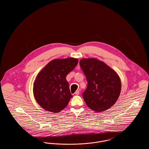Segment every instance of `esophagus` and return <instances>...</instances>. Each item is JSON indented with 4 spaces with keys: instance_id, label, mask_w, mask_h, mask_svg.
<instances>
[{
    "instance_id": "34e87169",
    "label": "esophagus",
    "mask_w": 149,
    "mask_h": 149,
    "mask_svg": "<svg viewBox=\"0 0 149 149\" xmlns=\"http://www.w3.org/2000/svg\"><path fill=\"white\" fill-rule=\"evenodd\" d=\"M79 93H80V92H79V91H77L75 93V94H76V95H79Z\"/></svg>"
}]
</instances>
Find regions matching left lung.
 <instances>
[{
	"label": "left lung",
	"instance_id": "1",
	"mask_svg": "<svg viewBox=\"0 0 149 149\" xmlns=\"http://www.w3.org/2000/svg\"><path fill=\"white\" fill-rule=\"evenodd\" d=\"M79 64L88 81L83 93L86 105L96 112L109 109L120 95L121 81L118 74L96 58H82Z\"/></svg>",
	"mask_w": 149,
	"mask_h": 149
}]
</instances>
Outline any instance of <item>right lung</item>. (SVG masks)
Segmentation results:
<instances>
[{"label": "right lung", "instance_id": "right-lung-1", "mask_svg": "<svg viewBox=\"0 0 149 149\" xmlns=\"http://www.w3.org/2000/svg\"><path fill=\"white\" fill-rule=\"evenodd\" d=\"M78 63L76 58H56L39 72L33 83V92L36 102L43 109L58 113L67 106L72 95L66 77Z\"/></svg>", "mask_w": 149, "mask_h": 149}]
</instances>
